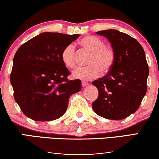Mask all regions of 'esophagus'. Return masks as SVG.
<instances>
[{
  "label": "esophagus",
  "instance_id": "1",
  "mask_svg": "<svg viewBox=\"0 0 159 159\" xmlns=\"http://www.w3.org/2000/svg\"><path fill=\"white\" fill-rule=\"evenodd\" d=\"M88 84V83L87 82H82V87H85V86H87Z\"/></svg>",
  "mask_w": 159,
  "mask_h": 159
}]
</instances>
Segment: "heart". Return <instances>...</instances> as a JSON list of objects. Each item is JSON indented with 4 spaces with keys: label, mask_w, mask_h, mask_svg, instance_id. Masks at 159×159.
<instances>
[{
    "label": "heart",
    "mask_w": 159,
    "mask_h": 159,
    "mask_svg": "<svg viewBox=\"0 0 159 159\" xmlns=\"http://www.w3.org/2000/svg\"><path fill=\"white\" fill-rule=\"evenodd\" d=\"M80 44L92 52L88 61L90 66L77 67L73 71V77L83 80H91L98 77L101 70L106 72L111 69L115 60L114 51L111 48L106 47L103 40L98 37L88 35L82 38ZM75 45H66L61 52L62 62L69 68H73L75 66Z\"/></svg>",
    "instance_id": "heart-1"
}]
</instances>
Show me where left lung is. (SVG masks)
<instances>
[{
    "label": "left lung",
    "instance_id": "obj_1",
    "mask_svg": "<svg viewBox=\"0 0 159 159\" xmlns=\"http://www.w3.org/2000/svg\"><path fill=\"white\" fill-rule=\"evenodd\" d=\"M96 34L108 39L115 60L107 75L92 82L98 90L92 108L103 118L125 119L138 109L146 94L149 69L145 51L138 40L118 30H102Z\"/></svg>",
    "mask_w": 159,
    "mask_h": 159
}]
</instances>
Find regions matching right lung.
<instances>
[{
	"instance_id": "obj_1",
	"label": "right lung",
	"mask_w": 159,
	"mask_h": 159,
	"mask_svg": "<svg viewBox=\"0 0 159 159\" xmlns=\"http://www.w3.org/2000/svg\"><path fill=\"white\" fill-rule=\"evenodd\" d=\"M78 38L79 34L43 32L17 50L10 81L15 101L30 119L46 121L60 118L69 97L81 90L80 80L67 79L70 72L61 60L63 49Z\"/></svg>"
}]
</instances>
